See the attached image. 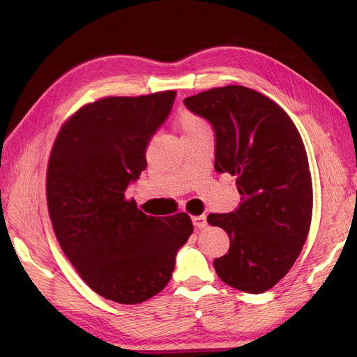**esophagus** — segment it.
Listing matches in <instances>:
<instances>
[{"mask_svg": "<svg viewBox=\"0 0 357 357\" xmlns=\"http://www.w3.org/2000/svg\"><path fill=\"white\" fill-rule=\"evenodd\" d=\"M192 222H193V226L198 229H204L205 226H207V215L205 214H201V215H195V218H192Z\"/></svg>", "mask_w": 357, "mask_h": 357, "instance_id": "esophagus-1", "label": "esophagus"}]
</instances>
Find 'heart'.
<instances>
[{
  "mask_svg": "<svg viewBox=\"0 0 357 357\" xmlns=\"http://www.w3.org/2000/svg\"><path fill=\"white\" fill-rule=\"evenodd\" d=\"M178 126L181 129L183 137L195 135L201 131H205V129H208L207 123H205L199 116L189 113V112H183L178 116Z\"/></svg>",
  "mask_w": 357,
  "mask_h": 357,
  "instance_id": "obj_1",
  "label": "heart"
}]
</instances>
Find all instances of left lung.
<instances>
[{"instance_id": "8db88e82", "label": "left lung", "mask_w": 357, "mask_h": 357, "mask_svg": "<svg viewBox=\"0 0 357 357\" xmlns=\"http://www.w3.org/2000/svg\"><path fill=\"white\" fill-rule=\"evenodd\" d=\"M215 134L214 169L236 176L241 202L208 215L229 236L213 262L222 282L264 294L294 266L310 231L312 185L295 123L274 101L245 86H223L185 100Z\"/></svg>"}]
</instances>
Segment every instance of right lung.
<instances>
[{"label":"right lung","mask_w":357,"mask_h":357,"mask_svg":"<svg viewBox=\"0 0 357 357\" xmlns=\"http://www.w3.org/2000/svg\"><path fill=\"white\" fill-rule=\"evenodd\" d=\"M176 91L109 96L63 123L47 165L53 231L93 291L132 305L171 280L193 225L186 213L153 218L125 192L146 169V149L167 121Z\"/></svg>","instance_id":"obj_1"}]
</instances>
